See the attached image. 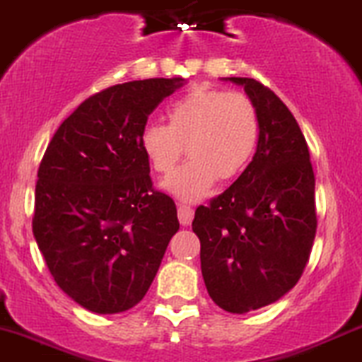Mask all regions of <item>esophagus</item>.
Instances as JSON below:
<instances>
[{"mask_svg":"<svg viewBox=\"0 0 362 362\" xmlns=\"http://www.w3.org/2000/svg\"><path fill=\"white\" fill-rule=\"evenodd\" d=\"M178 221H180L182 226H189L192 223L194 218V209L187 204H178Z\"/></svg>","mask_w":362,"mask_h":362,"instance_id":"esophagus-1","label":"esophagus"}]
</instances>
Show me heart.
Wrapping results in <instances>:
<instances>
[{"label":"heart","instance_id":"obj_1","mask_svg":"<svg viewBox=\"0 0 362 362\" xmlns=\"http://www.w3.org/2000/svg\"><path fill=\"white\" fill-rule=\"evenodd\" d=\"M168 125L148 123L141 149L156 173L166 175L187 151L190 160L163 182L175 197L196 202L206 197L216 178L230 180L244 172L259 137L252 101L242 93L209 86L190 89L166 110Z\"/></svg>","mask_w":362,"mask_h":362}]
</instances>
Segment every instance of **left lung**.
<instances>
[{
	"label": "left lung",
	"mask_w": 362,
	"mask_h": 362,
	"mask_svg": "<svg viewBox=\"0 0 362 362\" xmlns=\"http://www.w3.org/2000/svg\"><path fill=\"white\" fill-rule=\"evenodd\" d=\"M244 87L259 120L256 154L208 206L192 230L201 240V272L214 304L235 315L275 303L296 287L316 235L315 172L291 110L247 77Z\"/></svg>",
	"instance_id": "left-lung-1"
}]
</instances>
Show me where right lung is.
<instances>
[{
    "label": "right lung",
    "mask_w": 362,
    "mask_h": 362,
    "mask_svg": "<svg viewBox=\"0 0 362 362\" xmlns=\"http://www.w3.org/2000/svg\"><path fill=\"white\" fill-rule=\"evenodd\" d=\"M184 78H146L87 98L47 144L33 232L58 287L115 315L141 303L177 233L175 202L153 189L141 132Z\"/></svg>",
    "instance_id": "right-lung-1"
}]
</instances>
